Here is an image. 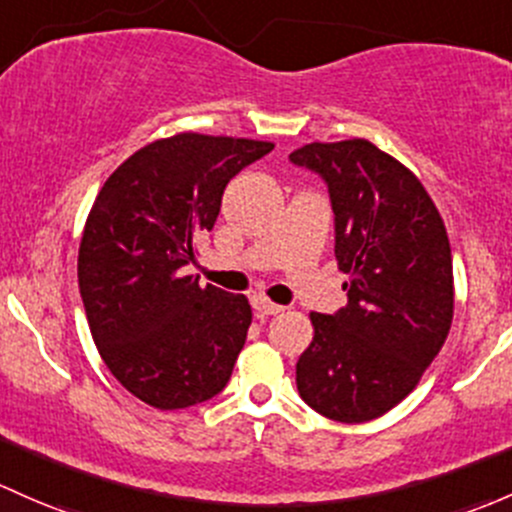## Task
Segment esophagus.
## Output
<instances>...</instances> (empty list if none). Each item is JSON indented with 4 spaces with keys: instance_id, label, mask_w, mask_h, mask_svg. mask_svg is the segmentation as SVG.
<instances>
[{
    "instance_id": "1",
    "label": "esophagus",
    "mask_w": 512,
    "mask_h": 512,
    "mask_svg": "<svg viewBox=\"0 0 512 512\" xmlns=\"http://www.w3.org/2000/svg\"><path fill=\"white\" fill-rule=\"evenodd\" d=\"M252 306H255V311H260V314H267V316L282 314L284 311V306L274 304V301L265 299V297H252Z\"/></svg>"
}]
</instances>
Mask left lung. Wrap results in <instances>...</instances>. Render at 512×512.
I'll return each mask as SVG.
<instances>
[{
    "label": "left lung",
    "instance_id": "obj_1",
    "mask_svg": "<svg viewBox=\"0 0 512 512\" xmlns=\"http://www.w3.org/2000/svg\"><path fill=\"white\" fill-rule=\"evenodd\" d=\"M289 159L326 181L348 274L346 309L311 314L299 395L328 419L370 422L410 395L449 336V235L422 181L368 139L311 142Z\"/></svg>",
    "mask_w": 512,
    "mask_h": 512
}]
</instances>
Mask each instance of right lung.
<instances>
[{
    "label": "right lung",
    "mask_w": 512,
    "mask_h": 512,
    "mask_svg": "<svg viewBox=\"0 0 512 512\" xmlns=\"http://www.w3.org/2000/svg\"><path fill=\"white\" fill-rule=\"evenodd\" d=\"M272 142L184 132L122 161L100 188L78 250L85 316L110 373L157 410L228 385L252 309L181 267L215 225L228 181Z\"/></svg>",
    "instance_id": "1"
}]
</instances>
